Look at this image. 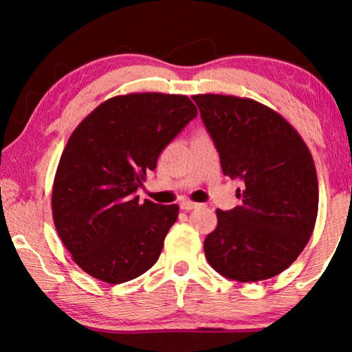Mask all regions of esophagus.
Returning a JSON list of instances; mask_svg holds the SVG:
<instances>
[{
    "label": "esophagus",
    "instance_id": "1",
    "mask_svg": "<svg viewBox=\"0 0 352 352\" xmlns=\"http://www.w3.org/2000/svg\"><path fill=\"white\" fill-rule=\"evenodd\" d=\"M197 206H200L199 204H195V201H190V200H182L181 201V208L186 210V211H190L197 208Z\"/></svg>",
    "mask_w": 352,
    "mask_h": 352
}]
</instances>
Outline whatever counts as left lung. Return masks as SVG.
Wrapping results in <instances>:
<instances>
[{
  "instance_id": "1",
  "label": "left lung",
  "mask_w": 352,
  "mask_h": 352,
  "mask_svg": "<svg viewBox=\"0 0 352 352\" xmlns=\"http://www.w3.org/2000/svg\"><path fill=\"white\" fill-rule=\"evenodd\" d=\"M219 153L226 176L243 182L242 205L216 211L205 256L239 282L271 278L290 266L314 230L319 184L311 152L280 115L252 99L192 98Z\"/></svg>"
}]
</instances>
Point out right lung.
I'll return each mask as SVG.
<instances>
[{
    "instance_id": "add662e5",
    "label": "right lung",
    "mask_w": 352,
    "mask_h": 352,
    "mask_svg": "<svg viewBox=\"0 0 352 352\" xmlns=\"http://www.w3.org/2000/svg\"><path fill=\"white\" fill-rule=\"evenodd\" d=\"M195 117L187 96L126 94L105 100L72 133L56 171L52 218L86 274L123 283L157 263L179 208L141 204L136 190Z\"/></svg>"
}]
</instances>
